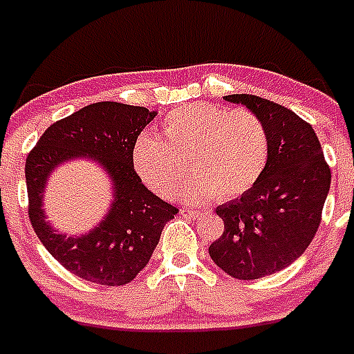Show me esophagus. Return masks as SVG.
I'll return each mask as SVG.
<instances>
[{"label": "esophagus", "mask_w": 354, "mask_h": 354, "mask_svg": "<svg viewBox=\"0 0 354 354\" xmlns=\"http://www.w3.org/2000/svg\"><path fill=\"white\" fill-rule=\"evenodd\" d=\"M180 214H182L183 218H189V219H196L198 216H200V210H192V209H182L180 210Z\"/></svg>", "instance_id": "34e87169"}]
</instances>
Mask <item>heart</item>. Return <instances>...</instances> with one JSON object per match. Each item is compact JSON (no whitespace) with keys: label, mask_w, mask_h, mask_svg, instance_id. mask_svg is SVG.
<instances>
[{"label":"heart","mask_w":354,"mask_h":354,"mask_svg":"<svg viewBox=\"0 0 354 354\" xmlns=\"http://www.w3.org/2000/svg\"><path fill=\"white\" fill-rule=\"evenodd\" d=\"M266 156L268 138L255 115L201 102L172 109L160 138L142 136L133 151L136 172L162 198L174 196L187 169L194 172L182 191L192 203L248 192L263 174Z\"/></svg>","instance_id":"1"}]
</instances>
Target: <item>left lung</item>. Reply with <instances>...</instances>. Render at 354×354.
Returning a JSON list of instances; mask_svg holds the SVG:
<instances>
[{
    "mask_svg": "<svg viewBox=\"0 0 354 354\" xmlns=\"http://www.w3.org/2000/svg\"><path fill=\"white\" fill-rule=\"evenodd\" d=\"M263 122L266 165L250 191L219 205L225 223L210 259L230 277L252 281L299 259L319 230L331 171L313 127L292 109L255 95H227Z\"/></svg>",
    "mask_w": 354,
    "mask_h": 354,
    "instance_id": "obj_1",
    "label": "left lung"
}]
</instances>
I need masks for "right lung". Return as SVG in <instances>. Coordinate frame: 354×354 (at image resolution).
<instances>
[{
	"instance_id": "obj_1",
	"label": "right lung",
	"mask_w": 354,
	"mask_h": 354,
	"mask_svg": "<svg viewBox=\"0 0 354 354\" xmlns=\"http://www.w3.org/2000/svg\"><path fill=\"white\" fill-rule=\"evenodd\" d=\"M156 117L140 106L97 102L57 120L43 133L25 165L28 218L44 248L77 277L102 286H122L149 263L165 223L176 207L142 183L133 165L136 138ZM90 158L109 172L113 203L90 233L66 236L48 222L42 194L49 174L62 162Z\"/></svg>"
}]
</instances>
